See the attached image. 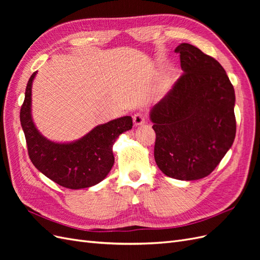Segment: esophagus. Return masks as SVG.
<instances>
[{"mask_svg": "<svg viewBox=\"0 0 260 260\" xmlns=\"http://www.w3.org/2000/svg\"><path fill=\"white\" fill-rule=\"evenodd\" d=\"M133 123L135 125H142L145 123V116L142 113H137L133 116Z\"/></svg>", "mask_w": 260, "mask_h": 260, "instance_id": "obj_1", "label": "esophagus"}]
</instances>
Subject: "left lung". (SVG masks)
<instances>
[{"label": "left lung", "mask_w": 260, "mask_h": 260, "mask_svg": "<svg viewBox=\"0 0 260 260\" xmlns=\"http://www.w3.org/2000/svg\"><path fill=\"white\" fill-rule=\"evenodd\" d=\"M181 76L151 111L154 157L178 180L207 177L231 148L237 132L235 94L225 70L196 46L181 43Z\"/></svg>", "instance_id": "8db88e82"}]
</instances>
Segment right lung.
I'll use <instances>...</instances> for the list:
<instances>
[{
    "instance_id": "obj_1",
    "label": "right lung",
    "mask_w": 260,
    "mask_h": 260,
    "mask_svg": "<svg viewBox=\"0 0 260 260\" xmlns=\"http://www.w3.org/2000/svg\"><path fill=\"white\" fill-rule=\"evenodd\" d=\"M36 75L37 72L27 83L20 109V123L31 161L55 183L72 190L100 183L114 165L113 145L121 133L132 128V118L123 116L99 124L74 142H53L41 135L31 116V88Z\"/></svg>"
}]
</instances>
